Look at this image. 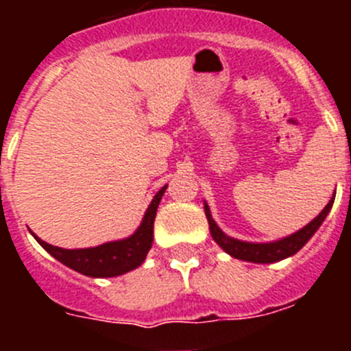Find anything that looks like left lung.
<instances>
[{"mask_svg":"<svg viewBox=\"0 0 351 351\" xmlns=\"http://www.w3.org/2000/svg\"><path fill=\"white\" fill-rule=\"evenodd\" d=\"M332 204L334 197L328 200V204L324 207V210H322L315 219H311L308 225L302 226L300 230L293 232V234L287 235V237L278 239V241H271V243H247V241L230 237V235H226L225 232L216 225L207 202H204V210H206L207 221H209L210 235H213L216 244H218L225 253H228V255L234 256V258L237 260H244V262L274 263L280 262V260L288 258V256H293L304 244L308 243L309 239L315 235V232L320 228L324 219L327 218V214L332 209Z\"/></svg>","mask_w":351,"mask_h":351,"instance_id":"obj_1","label":"left lung"}]
</instances>
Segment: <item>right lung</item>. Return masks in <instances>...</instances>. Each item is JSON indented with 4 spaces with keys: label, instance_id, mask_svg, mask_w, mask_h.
I'll use <instances>...</instances> for the list:
<instances>
[{
    "label": "right lung",
    "instance_id": "1",
    "mask_svg": "<svg viewBox=\"0 0 351 351\" xmlns=\"http://www.w3.org/2000/svg\"><path fill=\"white\" fill-rule=\"evenodd\" d=\"M167 190V184L153 197L149 207L145 209L141 225L132 235L119 241H110L95 247H79V250H64V247L52 246L33 232L31 235L38 241L40 246L54 256L58 262L64 263L66 267L80 272L89 278H116L126 274L133 269L141 267L153 246V226L160 200Z\"/></svg>",
    "mask_w": 351,
    "mask_h": 351
}]
</instances>
